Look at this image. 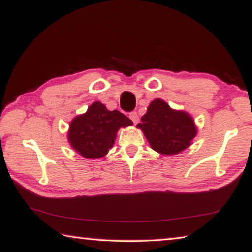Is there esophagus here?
Instances as JSON below:
<instances>
[{"label": "esophagus", "mask_w": 252, "mask_h": 252, "mask_svg": "<svg viewBox=\"0 0 252 252\" xmlns=\"http://www.w3.org/2000/svg\"><path fill=\"white\" fill-rule=\"evenodd\" d=\"M129 117H130L131 120L133 121L134 125H136V123H138V122H139V120H140V119H139V116H138V113H136L135 111H133V112H131Z\"/></svg>", "instance_id": "esophagus-1"}]
</instances>
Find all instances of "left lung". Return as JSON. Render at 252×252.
<instances>
[{
  "label": "left lung",
  "instance_id": "left-lung-1",
  "mask_svg": "<svg viewBox=\"0 0 252 252\" xmlns=\"http://www.w3.org/2000/svg\"><path fill=\"white\" fill-rule=\"evenodd\" d=\"M138 127L143 131L153 150L165 156L185 150L197 133L189 114L172 110L160 99L151 102Z\"/></svg>",
  "mask_w": 252,
  "mask_h": 252
}]
</instances>
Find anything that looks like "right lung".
<instances>
[{"label":"right lung","instance_id":"1","mask_svg":"<svg viewBox=\"0 0 252 252\" xmlns=\"http://www.w3.org/2000/svg\"><path fill=\"white\" fill-rule=\"evenodd\" d=\"M131 125L132 121L120 111H109L101 102H94L87 113L71 122L69 141L81 156L96 159L112 148L118 130Z\"/></svg>","mask_w":252,"mask_h":252}]
</instances>
